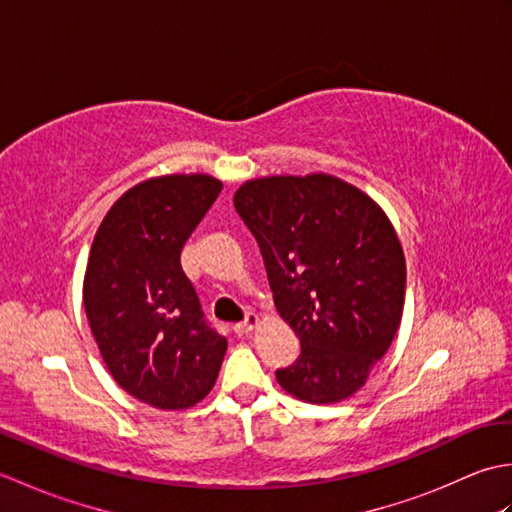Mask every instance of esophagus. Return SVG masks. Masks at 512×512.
Returning a JSON list of instances; mask_svg holds the SVG:
<instances>
[{
	"label": "esophagus",
	"mask_w": 512,
	"mask_h": 512,
	"mask_svg": "<svg viewBox=\"0 0 512 512\" xmlns=\"http://www.w3.org/2000/svg\"><path fill=\"white\" fill-rule=\"evenodd\" d=\"M259 323V319H257V314H253V312H248L246 314V319L242 321V323H237L235 325V334L237 336H246V334H250V332H253V328H255V325Z\"/></svg>",
	"instance_id": "esophagus-1"
}]
</instances>
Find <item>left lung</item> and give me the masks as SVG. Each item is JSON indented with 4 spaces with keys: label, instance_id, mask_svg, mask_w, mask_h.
Segmentation results:
<instances>
[{
    "label": "left lung",
    "instance_id": "left-lung-1",
    "mask_svg": "<svg viewBox=\"0 0 512 512\" xmlns=\"http://www.w3.org/2000/svg\"><path fill=\"white\" fill-rule=\"evenodd\" d=\"M233 202L262 250L279 317L301 343L277 383L312 405L354 396L405 306V253L389 217L330 173L246 180Z\"/></svg>",
    "mask_w": 512,
    "mask_h": 512
}]
</instances>
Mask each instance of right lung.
Returning a JSON list of instances; mask_svg holds the SVG:
<instances>
[{"instance_id": "add662e5", "label": "right lung", "mask_w": 512, "mask_h": 512, "mask_svg": "<svg viewBox=\"0 0 512 512\" xmlns=\"http://www.w3.org/2000/svg\"><path fill=\"white\" fill-rule=\"evenodd\" d=\"M220 191L206 173L138 182L112 204L90 248L83 306L94 341L116 383L156 409L206 398L224 361L228 343L206 325L180 266Z\"/></svg>"}]
</instances>
